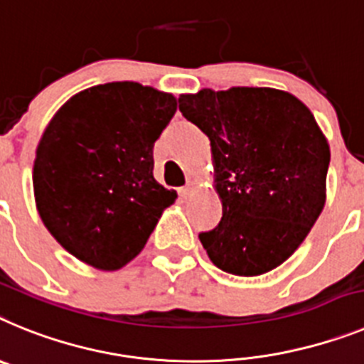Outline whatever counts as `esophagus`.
I'll return each mask as SVG.
<instances>
[{
  "instance_id": "esophagus-1",
  "label": "esophagus",
  "mask_w": 364,
  "mask_h": 364,
  "mask_svg": "<svg viewBox=\"0 0 364 364\" xmlns=\"http://www.w3.org/2000/svg\"><path fill=\"white\" fill-rule=\"evenodd\" d=\"M194 188H196V183L194 181H186V185L179 188V196H181L183 200H186V198H188V196H191L192 192H194Z\"/></svg>"
}]
</instances>
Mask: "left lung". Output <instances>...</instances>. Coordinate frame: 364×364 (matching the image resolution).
<instances>
[{"label":"left lung","instance_id":"1","mask_svg":"<svg viewBox=\"0 0 364 364\" xmlns=\"http://www.w3.org/2000/svg\"><path fill=\"white\" fill-rule=\"evenodd\" d=\"M179 112L210 141L223 205L200 232L216 267L238 277L274 269L304 242L326 201L330 146L314 113L273 87L201 90Z\"/></svg>","mask_w":364,"mask_h":364}]
</instances>
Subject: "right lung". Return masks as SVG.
Here are the masks:
<instances>
[{
    "mask_svg": "<svg viewBox=\"0 0 364 364\" xmlns=\"http://www.w3.org/2000/svg\"><path fill=\"white\" fill-rule=\"evenodd\" d=\"M178 100L137 82L84 90L50 119L33 185L43 225L73 257L117 271L143 251L176 201L154 179V143Z\"/></svg>",
    "mask_w": 364,
    "mask_h": 364,
    "instance_id": "1",
    "label": "right lung"
}]
</instances>
